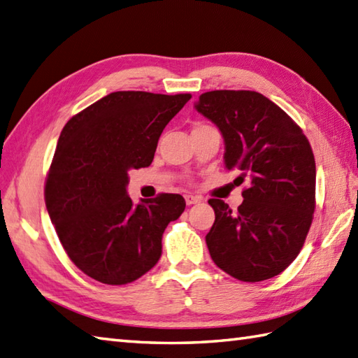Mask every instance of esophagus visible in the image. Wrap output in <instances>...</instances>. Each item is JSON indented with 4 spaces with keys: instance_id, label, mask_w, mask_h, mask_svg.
<instances>
[{
    "instance_id": "1",
    "label": "esophagus",
    "mask_w": 358,
    "mask_h": 358,
    "mask_svg": "<svg viewBox=\"0 0 358 358\" xmlns=\"http://www.w3.org/2000/svg\"><path fill=\"white\" fill-rule=\"evenodd\" d=\"M185 200H186V204H189V206H191V204H196V203L201 201L200 196H195V195H191V194L185 195Z\"/></svg>"
}]
</instances>
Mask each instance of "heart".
I'll list each match as a JSON object with an SVG mask.
<instances>
[{
    "mask_svg": "<svg viewBox=\"0 0 358 358\" xmlns=\"http://www.w3.org/2000/svg\"><path fill=\"white\" fill-rule=\"evenodd\" d=\"M196 127H204V124H200V126H196ZM196 127H195V129H196Z\"/></svg>",
    "mask_w": 358,
    "mask_h": 358,
    "instance_id": "obj_1",
    "label": "heart"
}]
</instances>
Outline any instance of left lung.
<instances>
[{"label": "left lung", "instance_id": "8db88e82", "mask_svg": "<svg viewBox=\"0 0 358 358\" xmlns=\"http://www.w3.org/2000/svg\"><path fill=\"white\" fill-rule=\"evenodd\" d=\"M194 108L222 132L226 169L250 186L232 212L212 199L206 235L212 260L241 281L278 275L299 255L315 209V159L305 134L285 110L252 90H212Z\"/></svg>", "mask_w": 358, "mask_h": 358}]
</instances>
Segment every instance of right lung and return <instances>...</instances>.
Returning <instances> with one entry per match:
<instances>
[{
  "mask_svg": "<svg viewBox=\"0 0 358 358\" xmlns=\"http://www.w3.org/2000/svg\"><path fill=\"white\" fill-rule=\"evenodd\" d=\"M189 100V94L112 92L67 121L44 195L59 241L86 275L126 285L162 257L163 232L186 201L162 194L134 204L129 171L150 166L163 129Z\"/></svg>",
  "mask_w": 358,
  "mask_h": 358,
  "instance_id": "right-lung-1",
  "label": "right lung"
}]
</instances>
